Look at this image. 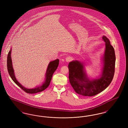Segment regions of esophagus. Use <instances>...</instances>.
<instances>
[{
  "label": "esophagus",
  "mask_w": 128,
  "mask_h": 128,
  "mask_svg": "<svg viewBox=\"0 0 128 128\" xmlns=\"http://www.w3.org/2000/svg\"><path fill=\"white\" fill-rule=\"evenodd\" d=\"M72 60H73L72 58L70 56H68L66 58V61L67 62H70V61H72Z\"/></svg>",
  "instance_id": "esophagus-1"
}]
</instances>
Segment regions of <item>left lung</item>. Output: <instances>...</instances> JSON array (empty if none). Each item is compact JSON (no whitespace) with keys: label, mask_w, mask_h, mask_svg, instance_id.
<instances>
[{"label":"left lung","mask_w":128,"mask_h":128,"mask_svg":"<svg viewBox=\"0 0 128 128\" xmlns=\"http://www.w3.org/2000/svg\"><path fill=\"white\" fill-rule=\"evenodd\" d=\"M106 49L104 56V67L102 76L90 80L84 70L83 64L77 60L70 62L68 78L74 90L77 94L87 96H94L106 89L111 82L115 73L116 56L110 40L103 36Z\"/></svg>","instance_id":"obj_1"}]
</instances>
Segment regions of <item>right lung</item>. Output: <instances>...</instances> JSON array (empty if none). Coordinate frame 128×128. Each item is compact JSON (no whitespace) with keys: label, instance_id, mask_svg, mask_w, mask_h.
Segmentation results:
<instances>
[{"label":"right lung","instance_id":"obj_1","mask_svg":"<svg viewBox=\"0 0 128 128\" xmlns=\"http://www.w3.org/2000/svg\"><path fill=\"white\" fill-rule=\"evenodd\" d=\"M11 51H12V50H10V51L8 52V54L7 68H8V72L9 75H10V77L12 78L13 82L17 85L22 90H24L26 92L28 93V94H36V93L39 92L43 91L46 88H47L50 83V82H51L53 73L55 72V70H56V68L58 67V64H59V60L56 59V60L51 61L49 63L48 68H47L46 72L45 81L42 85L36 87V88H34V89H27V88L24 87L23 86L21 85L15 78L14 72V70H13V68L12 67V60L11 56H10Z\"/></svg>","mask_w":128,"mask_h":128}]
</instances>
